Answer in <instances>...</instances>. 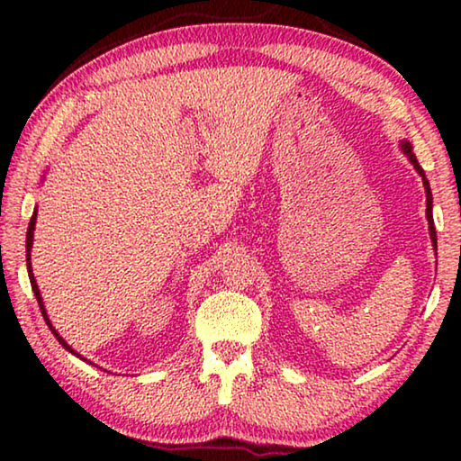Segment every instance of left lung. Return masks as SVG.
<instances>
[{
  "mask_svg": "<svg viewBox=\"0 0 461 461\" xmlns=\"http://www.w3.org/2000/svg\"><path fill=\"white\" fill-rule=\"evenodd\" d=\"M402 150H404V154L409 156L411 158V162L412 165H415V168H417V173L423 176V185H425V189H427V220H429V231H431V240H433V246H437V233H435V225H433V213H431V189H429V181L425 178V173H423V168L419 167V162H417V156L412 154V146L409 144V142H402Z\"/></svg>",
  "mask_w": 461,
  "mask_h": 461,
  "instance_id": "1",
  "label": "left lung"
}]
</instances>
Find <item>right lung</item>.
<instances>
[{
	"label": "right lung",
	"mask_w": 461,
	"mask_h": 461,
	"mask_svg": "<svg viewBox=\"0 0 461 461\" xmlns=\"http://www.w3.org/2000/svg\"><path fill=\"white\" fill-rule=\"evenodd\" d=\"M34 225H36V212H34V215H32V220H30V223H28V231H26V262H28V276H30V285H32V291H34V294H36V301H38V305H41V311H42V317H44V321H46V325L50 327V331L54 333V338H57L60 343H62V348H67L68 352L71 354H75L77 357H79V354L75 352V349H71V346H68V343L60 338V335L57 333V330H54V327L50 325V321H49V315H46V311H44V305H42V296H41V291H38V285H36V280H34V275H32V267H30V248H32V238H34ZM85 360V357H83Z\"/></svg>",
	"instance_id": "1"
}]
</instances>
